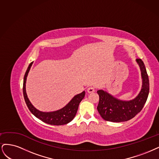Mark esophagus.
Returning a JSON list of instances; mask_svg holds the SVG:
<instances>
[{"mask_svg": "<svg viewBox=\"0 0 159 159\" xmlns=\"http://www.w3.org/2000/svg\"><path fill=\"white\" fill-rule=\"evenodd\" d=\"M94 91H95V89L93 86L89 87V88H88V89H87V92H88V93H93Z\"/></svg>", "mask_w": 159, "mask_h": 159, "instance_id": "obj_1", "label": "esophagus"}]
</instances>
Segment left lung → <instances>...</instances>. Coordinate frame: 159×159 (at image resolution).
<instances>
[{
    "label": "left lung",
    "mask_w": 159,
    "mask_h": 159,
    "mask_svg": "<svg viewBox=\"0 0 159 159\" xmlns=\"http://www.w3.org/2000/svg\"><path fill=\"white\" fill-rule=\"evenodd\" d=\"M136 62L141 70L142 86L139 94L134 99L121 100L103 90L97 91L99 95L97 110L104 120L111 122L128 121L140 112L144 106L149 93V80L143 61L137 59Z\"/></svg>",
    "instance_id": "obj_1"
}]
</instances>
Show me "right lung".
<instances>
[{"mask_svg":"<svg viewBox=\"0 0 159 159\" xmlns=\"http://www.w3.org/2000/svg\"><path fill=\"white\" fill-rule=\"evenodd\" d=\"M32 64L33 62L29 65L26 72H25L24 75L23 83L24 98L28 109L37 118L46 123V124L53 125H61L68 124V123L74 119L75 116H76L80 102L84 98L85 96V91H83V93L75 95L69 103L64 106L63 108L56 111L48 112L39 111V110L35 108L32 104L31 102H30L28 98L26 90H25V83H26L27 76Z\"/></svg>","mask_w":159,"mask_h":159,"instance_id":"right-lung-1","label":"right lung"}]
</instances>
